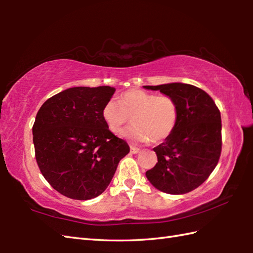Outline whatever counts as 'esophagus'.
Instances as JSON below:
<instances>
[{"instance_id":"1","label":"esophagus","mask_w":253,"mask_h":253,"mask_svg":"<svg viewBox=\"0 0 253 253\" xmlns=\"http://www.w3.org/2000/svg\"><path fill=\"white\" fill-rule=\"evenodd\" d=\"M140 152V149H138V148H136V147H130V153H132V154H137V153H139Z\"/></svg>"}]
</instances>
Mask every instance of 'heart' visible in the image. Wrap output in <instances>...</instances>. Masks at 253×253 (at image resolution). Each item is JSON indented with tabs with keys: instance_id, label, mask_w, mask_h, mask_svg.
<instances>
[{
	"instance_id": "obj_1",
	"label": "heart",
	"mask_w": 253,
	"mask_h": 253,
	"mask_svg": "<svg viewBox=\"0 0 253 253\" xmlns=\"http://www.w3.org/2000/svg\"><path fill=\"white\" fill-rule=\"evenodd\" d=\"M132 120L123 137L133 142H162L173 133L178 121V106L169 95H157L140 89L124 92L118 101L110 99L102 109V118L113 133H118Z\"/></svg>"
}]
</instances>
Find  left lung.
I'll list each match as a JSON object with an SVG mask.
<instances>
[{
	"instance_id": "1",
	"label": "left lung",
	"mask_w": 253,
	"mask_h": 253,
	"mask_svg": "<svg viewBox=\"0 0 253 253\" xmlns=\"http://www.w3.org/2000/svg\"><path fill=\"white\" fill-rule=\"evenodd\" d=\"M160 90L178 106L173 133L153 150L158 163L147 170L148 180L169 195H184L208 179L222 150L221 113L206 91L192 84L171 83L143 85Z\"/></svg>"
}]
</instances>
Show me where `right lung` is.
<instances>
[{
    "label": "right lung",
    "mask_w": 253,
    "mask_h": 253,
    "mask_svg": "<svg viewBox=\"0 0 253 253\" xmlns=\"http://www.w3.org/2000/svg\"><path fill=\"white\" fill-rule=\"evenodd\" d=\"M109 85L74 87L47 99L32 127L36 160L46 181L75 200L100 196L129 146L110 131L103 105L114 94Z\"/></svg>",
    "instance_id": "right-lung-1"
}]
</instances>
